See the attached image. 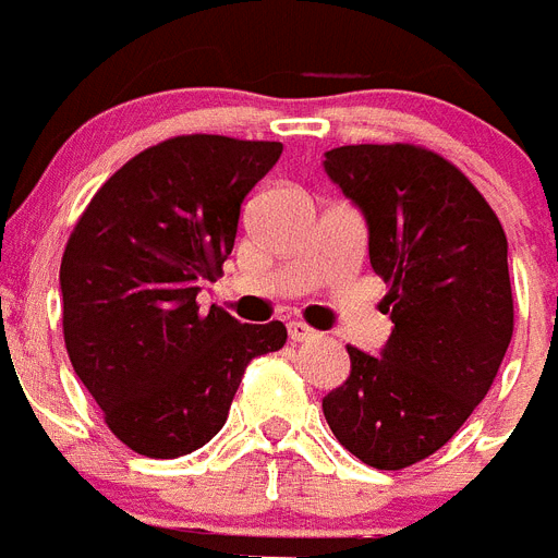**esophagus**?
I'll return each instance as SVG.
<instances>
[{"instance_id":"obj_1","label":"esophagus","mask_w":558,"mask_h":558,"mask_svg":"<svg viewBox=\"0 0 558 558\" xmlns=\"http://www.w3.org/2000/svg\"><path fill=\"white\" fill-rule=\"evenodd\" d=\"M288 336H290V341H311V338L316 336V330L304 325V322H290Z\"/></svg>"}]
</instances>
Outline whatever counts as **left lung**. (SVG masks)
<instances>
[{
    "mask_svg": "<svg viewBox=\"0 0 558 558\" xmlns=\"http://www.w3.org/2000/svg\"><path fill=\"white\" fill-rule=\"evenodd\" d=\"M325 157L364 214L395 327L378 359L347 347L350 378L322 409L350 454L398 471L446 446L497 378L513 336L508 240L474 183L423 146L359 143Z\"/></svg>",
    "mask_w": 558,
    "mask_h": 558,
    "instance_id": "8db88e82",
    "label": "left lung"
}]
</instances>
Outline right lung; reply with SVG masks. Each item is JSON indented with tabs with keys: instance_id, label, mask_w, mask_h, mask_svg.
<instances>
[{
	"instance_id": "obj_1",
	"label": "right lung",
	"mask_w": 558,
	"mask_h": 558,
	"mask_svg": "<svg viewBox=\"0 0 558 558\" xmlns=\"http://www.w3.org/2000/svg\"><path fill=\"white\" fill-rule=\"evenodd\" d=\"M276 141L180 135L135 155L95 192L61 256L64 344L112 435L143 457H183L222 428L245 366L282 350V322L199 311L222 274L245 194Z\"/></svg>"
}]
</instances>
